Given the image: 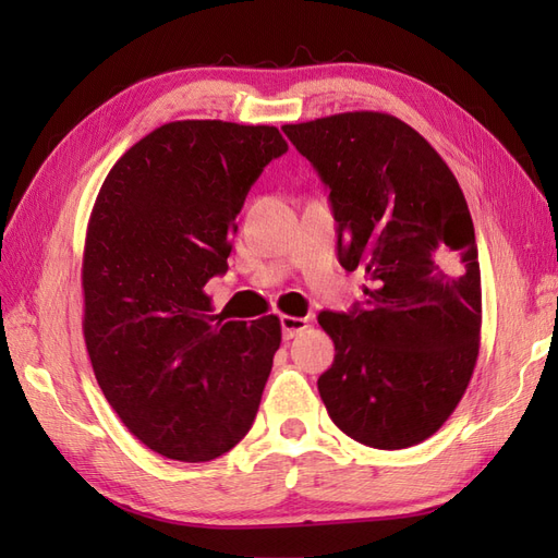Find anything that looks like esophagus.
<instances>
[{"label":"esophagus","instance_id":"esophagus-1","mask_svg":"<svg viewBox=\"0 0 558 558\" xmlns=\"http://www.w3.org/2000/svg\"><path fill=\"white\" fill-rule=\"evenodd\" d=\"M310 328V320L302 318V316H289L283 314L281 316V330H283V340H293L302 330Z\"/></svg>","mask_w":558,"mask_h":558}]
</instances>
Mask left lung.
I'll list each match as a JSON object with an SVG mask.
<instances>
[{
    "label": "left lung",
    "instance_id": "8db88e82",
    "mask_svg": "<svg viewBox=\"0 0 558 558\" xmlns=\"http://www.w3.org/2000/svg\"><path fill=\"white\" fill-rule=\"evenodd\" d=\"M281 130L330 191L337 258L369 279L363 307L318 314L335 342L320 400L361 445L424 442L461 402L480 353L482 277L461 185L391 113L347 111Z\"/></svg>",
    "mask_w": 558,
    "mask_h": 558
}]
</instances>
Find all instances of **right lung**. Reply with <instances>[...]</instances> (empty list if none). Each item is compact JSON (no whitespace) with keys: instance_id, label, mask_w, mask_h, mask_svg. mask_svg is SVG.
Masks as SVG:
<instances>
[{"instance_id":"obj_1","label":"right lung","mask_w":558,"mask_h":558,"mask_svg":"<svg viewBox=\"0 0 558 558\" xmlns=\"http://www.w3.org/2000/svg\"><path fill=\"white\" fill-rule=\"evenodd\" d=\"M289 144L272 125L174 121L128 148L83 248V337L105 398L167 459L202 463L253 426L281 344L275 314L214 316L251 185Z\"/></svg>"}]
</instances>
